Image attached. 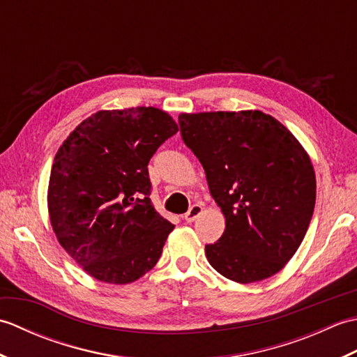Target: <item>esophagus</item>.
<instances>
[{
	"label": "esophagus",
	"mask_w": 357,
	"mask_h": 357,
	"mask_svg": "<svg viewBox=\"0 0 357 357\" xmlns=\"http://www.w3.org/2000/svg\"><path fill=\"white\" fill-rule=\"evenodd\" d=\"M202 211H204V207L201 206V204H195V206H192L190 210H188L184 215V219L187 222H195L196 219L202 215Z\"/></svg>",
	"instance_id": "34e87169"
}]
</instances>
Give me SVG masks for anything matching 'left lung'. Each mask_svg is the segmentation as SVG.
Returning a JSON list of instances; mask_svg holds the SVG:
<instances>
[{
  "label": "left lung",
  "mask_w": 357,
  "mask_h": 357,
  "mask_svg": "<svg viewBox=\"0 0 357 357\" xmlns=\"http://www.w3.org/2000/svg\"><path fill=\"white\" fill-rule=\"evenodd\" d=\"M185 146L206 170L225 230L206 256L239 284L276 275L304 239L316 202L305 149L261 110L181 113Z\"/></svg>",
  "instance_id": "left-lung-1"
}]
</instances>
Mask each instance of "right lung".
Here are the masks:
<instances>
[{
	"instance_id": "right-lung-1",
	"label": "right lung",
	"mask_w": 357,
	"mask_h": 357,
	"mask_svg": "<svg viewBox=\"0 0 357 357\" xmlns=\"http://www.w3.org/2000/svg\"><path fill=\"white\" fill-rule=\"evenodd\" d=\"M178 130L156 107L100 110L58 149L47 190L50 224L92 278L124 285L155 267L174 225L150 201L147 165Z\"/></svg>"
}]
</instances>
